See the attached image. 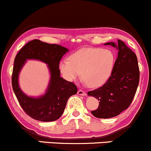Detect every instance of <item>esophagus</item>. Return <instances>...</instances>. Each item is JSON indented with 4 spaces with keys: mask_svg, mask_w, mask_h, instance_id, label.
Segmentation results:
<instances>
[{
    "mask_svg": "<svg viewBox=\"0 0 151 151\" xmlns=\"http://www.w3.org/2000/svg\"><path fill=\"white\" fill-rule=\"evenodd\" d=\"M78 94L81 96H86V93L84 91H83L82 89H79V90L78 91Z\"/></svg>",
    "mask_w": 151,
    "mask_h": 151,
    "instance_id": "obj_1",
    "label": "esophagus"
}]
</instances>
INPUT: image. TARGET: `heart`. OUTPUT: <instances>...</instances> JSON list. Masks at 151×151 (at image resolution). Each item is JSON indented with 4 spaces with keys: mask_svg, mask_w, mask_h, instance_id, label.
I'll return each instance as SVG.
<instances>
[{
    "mask_svg": "<svg viewBox=\"0 0 151 151\" xmlns=\"http://www.w3.org/2000/svg\"><path fill=\"white\" fill-rule=\"evenodd\" d=\"M114 63V56L109 50L100 48H82L76 52L70 59L60 63L63 77L73 81L82 75L88 86L98 87L109 78Z\"/></svg>",
    "mask_w": 151,
    "mask_h": 151,
    "instance_id": "obj_1",
    "label": "heart"
}]
</instances>
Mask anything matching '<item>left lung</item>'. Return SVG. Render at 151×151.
Segmentation results:
<instances>
[{"instance_id": "obj_1", "label": "left lung", "mask_w": 151, "mask_h": 151, "mask_svg": "<svg viewBox=\"0 0 151 151\" xmlns=\"http://www.w3.org/2000/svg\"><path fill=\"white\" fill-rule=\"evenodd\" d=\"M118 50L112 73L106 82L99 88L88 92L99 100V104L91 114L97 118L114 117L129 107L133 100L140 80L138 62L132 50L121 40L117 45L108 42Z\"/></svg>"}]
</instances>
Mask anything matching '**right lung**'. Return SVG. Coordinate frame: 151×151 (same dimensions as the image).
<instances>
[{"label":"right lung","instance_id":"right-lung-1","mask_svg":"<svg viewBox=\"0 0 151 151\" xmlns=\"http://www.w3.org/2000/svg\"><path fill=\"white\" fill-rule=\"evenodd\" d=\"M67 52L68 50L60 45L34 40L26 44L16 56L11 78L13 90L24 111L36 120L52 122L59 119L69 97L77 93L76 84L60 77V61ZM28 59H39L47 64L51 74L46 93L39 98L24 95L17 83L19 72Z\"/></svg>","mask_w":151,"mask_h":151}]
</instances>
